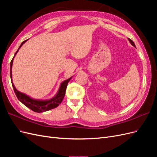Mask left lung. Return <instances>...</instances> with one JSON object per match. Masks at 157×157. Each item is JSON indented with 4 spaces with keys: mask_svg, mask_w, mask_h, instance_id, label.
<instances>
[{
    "mask_svg": "<svg viewBox=\"0 0 157 157\" xmlns=\"http://www.w3.org/2000/svg\"><path fill=\"white\" fill-rule=\"evenodd\" d=\"M128 40H129V42H130V44L132 45V46H134V47H136V45H135V44H134V42H133L131 39H128Z\"/></svg>",
    "mask_w": 157,
    "mask_h": 157,
    "instance_id": "1",
    "label": "left lung"
}]
</instances>
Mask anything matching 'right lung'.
<instances>
[{
  "label": "right lung",
  "instance_id": "right-lung-1",
  "mask_svg": "<svg viewBox=\"0 0 157 157\" xmlns=\"http://www.w3.org/2000/svg\"><path fill=\"white\" fill-rule=\"evenodd\" d=\"M27 40H28V39L21 42L20 46L19 47V48L16 51L15 55H14L13 58L10 62V78H11L12 86L13 88L14 92H15L17 99L23 104V105H25L27 107L29 108L30 109H31L32 111H35L36 113H42V112L48 111L49 110H51V109H54V108L58 107L61 103V101H62L65 95L66 88H67L68 82H69V80L71 79V78H72V77H70L69 78H68L67 80H64V81L61 82L60 84V86L58 90V92L56 93V94L53 98H52L49 99H35V98H33L29 96L28 95H27L24 93H22L20 91H18V90L16 88L15 86H14V84L12 81V65H13V60L14 57H15V56L17 54V52L19 51V50L20 49L22 45Z\"/></svg>",
  "mask_w": 157,
  "mask_h": 157
}]
</instances>
